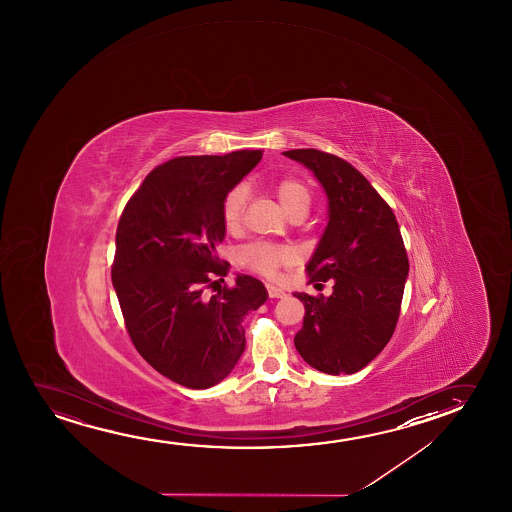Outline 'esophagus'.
I'll return each mask as SVG.
<instances>
[{"instance_id":"1","label":"esophagus","mask_w":512,"mask_h":512,"mask_svg":"<svg viewBox=\"0 0 512 512\" xmlns=\"http://www.w3.org/2000/svg\"><path fill=\"white\" fill-rule=\"evenodd\" d=\"M267 295L271 297V299H281V297H285V292L281 290V288L273 287V285H267Z\"/></svg>"}]
</instances>
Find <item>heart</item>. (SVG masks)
I'll list each match as a JSON object with an SVG mask.
<instances>
[{"instance_id":"1","label":"heart","mask_w":512,"mask_h":512,"mask_svg":"<svg viewBox=\"0 0 512 512\" xmlns=\"http://www.w3.org/2000/svg\"><path fill=\"white\" fill-rule=\"evenodd\" d=\"M274 196L280 201L283 210L288 215L295 210H308L311 204V192L306 183L294 178V176H285L271 185ZM246 189L245 185H236L225 194L222 201V220L229 231L238 229L243 220V210H245ZM238 260L241 266L250 269L253 273L262 274L266 278H274L281 266L288 262V252L281 246L273 243H250L243 246L238 253Z\"/></svg>"}]
</instances>
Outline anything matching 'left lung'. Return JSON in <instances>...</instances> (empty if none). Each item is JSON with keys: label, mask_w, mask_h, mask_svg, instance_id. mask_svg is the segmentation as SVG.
<instances>
[{"label": "left lung", "mask_w": 512, "mask_h": 512, "mask_svg": "<svg viewBox=\"0 0 512 512\" xmlns=\"http://www.w3.org/2000/svg\"><path fill=\"white\" fill-rule=\"evenodd\" d=\"M283 154L311 169L329 197V224L306 273L308 283L332 280V294H294L306 309L295 348L316 371L353 374L378 357L399 322L409 273L399 222L350 162L316 148Z\"/></svg>", "instance_id": "8db88e82"}]
</instances>
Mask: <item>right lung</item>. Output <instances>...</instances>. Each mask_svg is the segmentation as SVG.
Segmentation results:
<instances>
[{
	"label": "right lung",
	"instance_id": "add662e5",
	"mask_svg": "<svg viewBox=\"0 0 512 512\" xmlns=\"http://www.w3.org/2000/svg\"><path fill=\"white\" fill-rule=\"evenodd\" d=\"M260 159L262 150L175 157L148 173L120 215L112 281L127 334L178 385L220 383L245 351L246 313L266 302L264 285L245 274L203 295L229 269L215 255L222 201Z\"/></svg>",
	"mask_w": 512,
	"mask_h": 512
}]
</instances>
